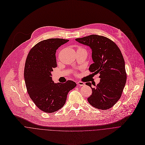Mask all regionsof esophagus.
<instances>
[{"label":"esophagus","instance_id":"34e87169","mask_svg":"<svg viewBox=\"0 0 145 145\" xmlns=\"http://www.w3.org/2000/svg\"><path fill=\"white\" fill-rule=\"evenodd\" d=\"M77 84L79 86H85V82H83L82 81H78L77 82Z\"/></svg>","mask_w":145,"mask_h":145}]
</instances>
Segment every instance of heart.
I'll return each instance as SVG.
<instances>
[{"label": "heart", "instance_id": "1", "mask_svg": "<svg viewBox=\"0 0 145 145\" xmlns=\"http://www.w3.org/2000/svg\"><path fill=\"white\" fill-rule=\"evenodd\" d=\"M80 48H78V49H80Z\"/></svg>", "mask_w": 145, "mask_h": 145}]
</instances>
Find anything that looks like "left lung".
Segmentation results:
<instances>
[{
	"mask_svg": "<svg viewBox=\"0 0 145 145\" xmlns=\"http://www.w3.org/2000/svg\"><path fill=\"white\" fill-rule=\"evenodd\" d=\"M80 43L90 46L94 62L89 67L91 72L99 73L100 82L95 88L86 82L92 90L88 98L93 107L107 110L113 107L119 100L126 81L125 61L117 44L110 39L97 35H91L76 39Z\"/></svg>",
	"mask_w": 145,
	"mask_h": 145,
	"instance_id": "1",
	"label": "left lung"
}]
</instances>
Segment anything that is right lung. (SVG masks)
<instances>
[{"label": "right lung", "mask_w": 145, "mask_h": 145, "mask_svg": "<svg viewBox=\"0 0 145 145\" xmlns=\"http://www.w3.org/2000/svg\"><path fill=\"white\" fill-rule=\"evenodd\" d=\"M69 40L49 39L41 41L29 51L24 67V80L27 92L36 106L45 113H54L65 104L68 92L76 84L71 80L55 83L51 77L57 67L56 52Z\"/></svg>", "instance_id": "add662e5"}]
</instances>
